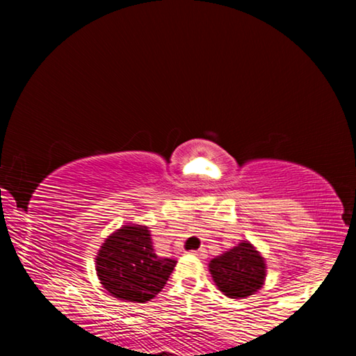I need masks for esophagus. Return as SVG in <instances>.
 <instances>
[{
  "label": "esophagus",
  "instance_id": "1",
  "mask_svg": "<svg viewBox=\"0 0 356 356\" xmlns=\"http://www.w3.org/2000/svg\"><path fill=\"white\" fill-rule=\"evenodd\" d=\"M191 254H195V256H197V257L204 259V257H207V250H206V248H201V250H197V251H193Z\"/></svg>",
  "mask_w": 356,
  "mask_h": 356
}]
</instances>
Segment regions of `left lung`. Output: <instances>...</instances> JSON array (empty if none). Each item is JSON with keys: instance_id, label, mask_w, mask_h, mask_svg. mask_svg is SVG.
<instances>
[{"instance_id": "1", "label": "left lung", "mask_w": 356, "mask_h": 356, "mask_svg": "<svg viewBox=\"0 0 356 356\" xmlns=\"http://www.w3.org/2000/svg\"><path fill=\"white\" fill-rule=\"evenodd\" d=\"M215 284L229 298H245L262 287L265 262L254 246L242 242L209 264Z\"/></svg>"}]
</instances>
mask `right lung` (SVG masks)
<instances>
[{
    "mask_svg": "<svg viewBox=\"0 0 356 356\" xmlns=\"http://www.w3.org/2000/svg\"><path fill=\"white\" fill-rule=\"evenodd\" d=\"M97 276L114 297L146 303L161 292L176 261L155 254L146 226H124L105 240L95 259Z\"/></svg>",
    "mask_w": 356,
    "mask_h": 356,
    "instance_id": "add662e5",
    "label": "right lung"
}]
</instances>
